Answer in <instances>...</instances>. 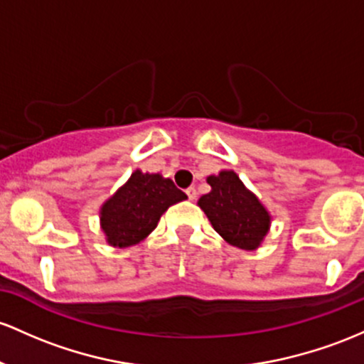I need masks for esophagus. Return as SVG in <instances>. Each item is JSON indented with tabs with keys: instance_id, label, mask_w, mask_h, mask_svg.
<instances>
[{
	"instance_id": "34e87169",
	"label": "esophagus",
	"mask_w": 364,
	"mask_h": 364,
	"mask_svg": "<svg viewBox=\"0 0 364 364\" xmlns=\"http://www.w3.org/2000/svg\"><path fill=\"white\" fill-rule=\"evenodd\" d=\"M186 195H188L190 200H195V198H197V190H195L193 186H191V188L186 190Z\"/></svg>"
}]
</instances>
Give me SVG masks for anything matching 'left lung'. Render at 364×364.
<instances>
[{"instance_id": "8db88e82", "label": "left lung", "mask_w": 364, "mask_h": 364, "mask_svg": "<svg viewBox=\"0 0 364 364\" xmlns=\"http://www.w3.org/2000/svg\"><path fill=\"white\" fill-rule=\"evenodd\" d=\"M207 183L210 191L197 203L214 230L237 249L257 250L271 228V214L264 203L231 169L207 176Z\"/></svg>"}]
</instances>
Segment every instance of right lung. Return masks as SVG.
Listing matches in <instances>:
<instances>
[{"mask_svg":"<svg viewBox=\"0 0 364 364\" xmlns=\"http://www.w3.org/2000/svg\"><path fill=\"white\" fill-rule=\"evenodd\" d=\"M186 198L173 179L136 169L100 207V228L105 242L117 249L136 245L157 228L171 205Z\"/></svg>","mask_w":364,"mask_h":364,"instance_id":"obj_1","label":"right lung"}]
</instances>
